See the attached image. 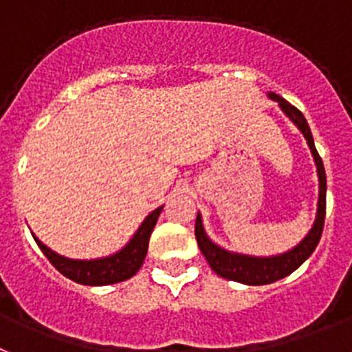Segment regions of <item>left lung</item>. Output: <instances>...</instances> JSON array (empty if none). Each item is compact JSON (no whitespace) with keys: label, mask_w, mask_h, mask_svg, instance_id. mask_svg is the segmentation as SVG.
Wrapping results in <instances>:
<instances>
[{"label":"left lung","mask_w":352,"mask_h":352,"mask_svg":"<svg viewBox=\"0 0 352 352\" xmlns=\"http://www.w3.org/2000/svg\"><path fill=\"white\" fill-rule=\"evenodd\" d=\"M272 100L279 102L285 114L294 121L295 125L299 126V131L302 132L306 141L309 144L313 157H315V164H317L318 171V182H320V191H318V211L317 220L313 223L309 234L300 241L294 250L290 252L281 254V256H274V258H250V256H241V254H232L227 250L220 249L218 245L212 243L209 240L202 227V218L197 214V221H195V236H197V243H199L200 250L208 259L209 267L217 272L218 276L223 279H231V281L243 283V285L250 286H261L276 283L283 277L290 276L292 272L302 265L306 259L309 258L318 245V240L322 236V229H324V218H326V171H324V164L318 155L315 143H313V135L309 131V125L306 118L302 116V112L297 107H294L290 102H286L285 98L277 96V94H268Z\"/></svg>","instance_id":"8db88e82"}]
</instances>
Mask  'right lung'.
Listing matches in <instances>:
<instances>
[{
	"label": "right lung",
	"mask_w": 352,
	"mask_h": 352,
	"mask_svg": "<svg viewBox=\"0 0 352 352\" xmlns=\"http://www.w3.org/2000/svg\"><path fill=\"white\" fill-rule=\"evenodd\" d=\"M161 211L162 208H157L155 211L150 212L148 217L144 218L140 229H138V232L134 234V238L126 243L125 249L112 254L109 258L93 259V261L67 259L55 254L53 250H50L35 236L34 240L37 241L39 249L50 259L53 267L57 268L62 276H66L67 279H71V281L87 286L114 285V283L131 279L135 272L141 268V265L144 261V256H146V250H148L150 234H152L153 227L157 223V218L161 214Z\"/></svg>",
	"instance_id": "add662e5"
}]
</instances>
